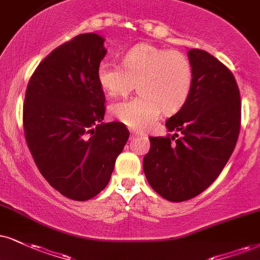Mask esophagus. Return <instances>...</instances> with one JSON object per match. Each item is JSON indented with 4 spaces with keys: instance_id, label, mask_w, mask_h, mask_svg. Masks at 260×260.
<instances>
[{
    "instance_id": "obj_1",
    "label": "esophagus",
    "mask_w": 260,
    "mask_h": 260,
    "mask_svg": "<svg viewBox=\"0 0 260 260\" xmlns=\"http://www.w3.org/2000/svg\"><path fill=\"white\" fill-rule=\"evenodd\" d=\"M130 134H131V136H134V137H135V136H137V135H142V134H140V133H137V131H130Z\"/></svg>"
}]
</instances>
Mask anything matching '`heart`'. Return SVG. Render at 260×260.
I'll use <instances>...</instances> for the list:
<instances>
[{
    "label": "heart",
    "instance_id": "obj_1",
    "mask_svg": "<svg viewBox=\"0 0 260 260\" xmlns=\"http://www.w3.org/2000/svg\"><path fill=\"white\" fill-rule=\"evenodd\" d=\"M98 82L108 96H124L139 89L130 100L111 105L112 117L133 129H146L160 112L174 113L187 101L193 86V65L179 50L141 43L130 48L121 65L104 60L96 70Z\"/></svg>",
    "mask_w": 260,
    "mask_h": 260
}]
</instances>
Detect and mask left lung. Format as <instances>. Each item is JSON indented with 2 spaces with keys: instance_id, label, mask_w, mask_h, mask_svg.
Listing matches in <instances>:
<instances>
[{
  "instance_id": "1",
  "label": "left lung",
  "mask_w": 260,
  "mask_h": 260,
  "mask_svg": "<svg viewBox=\"0 0 260 260\" xmlns=\"http://www.w3.org/2000/svg\"><path fill=\"white\" fill-rule=\"evenodd\" d=\"M193 86L189 98L166 120L174 135L149 137L143 158L147 181L172 203L203 193L233 154L241 125V99L232 71L201 49H190Z\"/></svg>"
}]
</instances>
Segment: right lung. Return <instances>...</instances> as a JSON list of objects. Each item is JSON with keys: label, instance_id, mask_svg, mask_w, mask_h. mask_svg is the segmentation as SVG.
I'll return each instance as SVG.
<instances>
[{"label": "right lung", "instance_id": "obj_1", "mask_svg": "<svg viewBox=\"0 0 260 260\" xmlns=\"http://www.w3.org/2000/svg\"><path fill=\"white\" fill-rule=\"evenodd\" d=\"M104 42L83 34L54 49L31 76L22 108L25 139L42 176L77 201L104 190L129 139L123 123H102L106 99L96 70L107 53Z\"/></svg>", "mask_w": 260, "mask_h": 260}]
</instances>
